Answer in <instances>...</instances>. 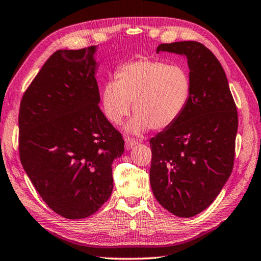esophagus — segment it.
I'll return each instance as SVG.
<instances>
[{"label":"esophagus","instance_id":"obj_1","mask_svg":"<svg viewBox=\"0 0 261 261\" xmlns=\"http://www.w3.org/2000/svg\"><path fill=\"white\" fill-rule=\"evenodd\" d=\"M138 144V141L135 140L134 138H125V148L126 149H131V148H134L136 145Z\"/></svg>","mask_w":261,"mask_h":261}]
</instances>
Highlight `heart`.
I'll return each instance as SVG.
<instances>
[{
	"label": "heart",
	"mask_w": 261,
	"mask_h": 261,
	"mask_svg": "<svg viewBox=\"0 0 261 261\" xmlns=\"http://www.w3.org/2000/svg\"><path fill=\"white\" fill-rule=\"evenodd\" d=\"M100 93L101 107L112 123L119 124L129 115L134 103V119L126 126L132 134L148 127L164 130L185 113L192 97V79L186 66L140 56L121 64Z\"/></svg>",
	"instance_id": "heart-1"
}]
</instances>
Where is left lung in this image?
Returning <instances> with one entry per match:
<instances>
[{
  "label": "left lung",
  "instance_id": "left-lung-1",
  "mask_svg": "<svg viewBox=\"0 0 261 261\" xmlns=\"http://www.w3.org/2000/svg\"><path fill=\"white\" fill-rule=\"evenodd\" d=\"M185 55L192 97L174 124L149 140L152 193L178 217H192L215 200L231 175L238 111L216 56L193 40L161 44L157 53Z\"/></svg>",
  "mask_w": 261,
  "mask_h": 261
}]
</instances>
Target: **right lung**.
Here are the masks:
<instances>
[{"instance_id":"add662e5","label":"right lung","mask_w":261,"mask_h":261,"mask_svg":"<svg viewBox=\"0 0 261 261\" xmlns=\"http://www.w3.org/2000/svg\"><path fill=\"white\" fill-rule=\"evenodd\" d=\"M95 46L49 56L22 96L19 156L36 190L69 219L95 214L113 190L122 135L99 109Z\"/></svg>"}]
</instances>
